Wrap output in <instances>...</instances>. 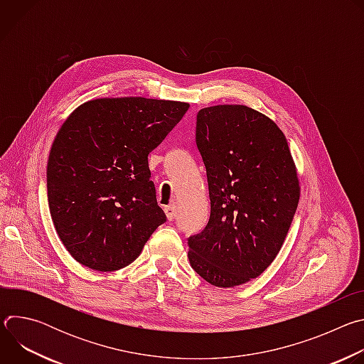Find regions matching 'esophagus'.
<instances>
[{
  "mask_svg": "<svg viewBox=\"0 0 364 364\" xmlns=\"http://www.w3.org/2000/svg\"><path fill=\"white\" fill-rule=\"evenodd\" d=\"M164 212H166V216L168 220H173L177 215V207L176 205H166L164 207Z\"/></svg>",
  "mask_w": 364,
  "mask_h": 364,
  "instance_id": "1",
  "label": "esophagus"
}]
</instances>
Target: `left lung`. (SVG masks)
<instances>
[{
  "instance_id": "8db88e82",
  "label": "left lung",
  "mask_w": 364,
  "mask_h": 364,
  "mask_svg": "<svg viewBox=\"0 0 364 364\" xmlns=\"http://www.w3.org/2000/svg\"><path fill=\"white\" fill-rule=\"evenodd\" d=\"M196 144L210 219L188 239V261L204 281L233 288L261 275L279 253L299 201L296 167L278 125L245 105L200 109Z\"/></svg>"
}]
</instances>
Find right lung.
<instances>
[{"label":"right lung","mask_w":364,"mask_h":364,"mask_svg":"<svg viewBox=\"0 0 364 364\" xmlns=\"http://www.w3.org/2000/svg\"><path fill=\"white\" fill-rule=\"evenodd\" d=\"M188 108L187 102L141 96L97 97L63 122L47 161V200L75 261L100 272L122 269L167 220L148 154Z\"/></svg>","instance_id":"right-lung-1"}]
</instances>
